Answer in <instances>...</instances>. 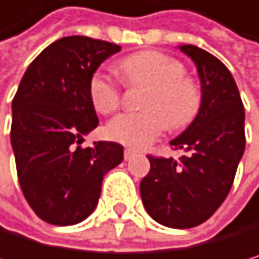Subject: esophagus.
<instances>
[{
	"label": "esophagus",
	"mask_w": 259,
	"mask_h": 259,
	"mask_svg": "<svg viewBox=\"0 0 259 259\" xmlns=\"http://www.w3.org/2000/svg\"><path fill=\"white\" fill-rule=\"evenodd\" d=\"M134 155H135V151H132V149H125L124 151V160H131Z\"/></svg>",
	"instance_id": "obj_1"
}]
</instances>
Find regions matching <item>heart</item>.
Here are the masks:
<instances>
[{
  "mask_svg": "<svg viewBox=\"0 0 259 259\" xmlns=\"http://www.w3.org/2000/svg\"><path fill=\"white\" fill-rule=\"evenodd\" d=\"M116 71L131 87H149L140 113H124L105 127L107 137L124 146L143 149L151 146L169 125L174 131L190 125L200 112L202 90L196 79L185 74L177 59L158 53L141 51L116 62ZM92 105L101 115H112L121 105L118 82L102 71L88 82Z\"/></svg>",
  "mask_w": 259,
  "mask_h": 259,
  "instance_id": "1",
  "label": "heart"
}]
</instances>
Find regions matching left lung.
<instances>
[{
    "label": "left lung",
    "instance_id": "obj_1",
    "mask_svg": "<svg viewBox=\"0 0 259 259\" xmlns=\"http://www.w3.org/2000/svg\"><path fill=\"white\" fill-rule=\"evenodd\" d=\"M180 51L197 66L202 107L186 131L171 141L186 152L179 160L147 155L151 171L141 180L146 211L171 228H191L210 219L232 190L245 147L244 105L228 68L203 49Z\"/></svg>",
    "mask_w": 259,
    "mask_h": 259
}]
</instances>
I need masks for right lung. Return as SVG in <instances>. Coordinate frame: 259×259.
<instances>
[{
    "label": "right lung",
    "mask_w": 259,
    "mask_h": 259,
    "mask_svg": "<svg viewBox=\"0 0 259 259\" xmlns=\"http://www.w3.org/2000/svg\"><path fill=\"white\" fill-rule=\"evenodd\" d=\"M121 46L83 35L63 37L27 66L12 101L11 143L18 182L34 213L53 225H74L93 213L104 176L124 147L98 141L82 147L98 125L88 82Z\"/></svg>",
    "instance_id": "obj_1"
}]
</instances>
